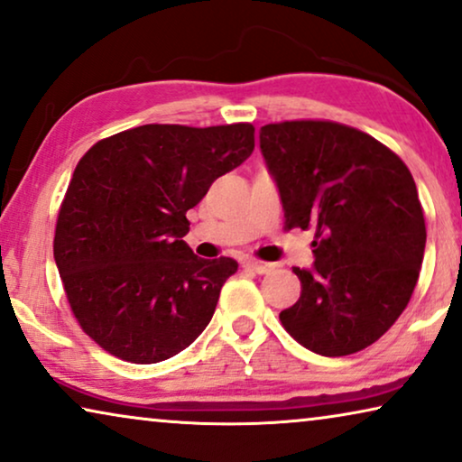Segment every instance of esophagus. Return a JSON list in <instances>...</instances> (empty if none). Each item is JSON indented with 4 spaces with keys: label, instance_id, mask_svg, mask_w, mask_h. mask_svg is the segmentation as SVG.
Wrapping results in <instances>:
<instances>
[{
    "label": "esophagus",
    "instance_id": "1",
    "mask_svg": "<svg viewBox=\"0 0 462 462\" xmlns=\"http://www.w3.org/2000/svg\"><path fill=\"white\" fill-rule=\"evenodd\" d=\"M244 266H245V269L254 271V273H258V275H264V273H271L273 269H275V264H271V263H263V260H256V258L245 260Z\"/></svg>",
    "mask_w": 462,
    "mask_h": 462
}]
</instances>
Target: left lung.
I'll return each mask as SVG.
<instances>
[{
    "instance_id": "8db88e82",
    "label": "left lung",
    "mask_w": 462,
    "mask_h": 462,
    "mask_svg": "<svg viewBox=\"0 0 462 462\" xmlns=\"http://www.w3.org/2000/svg\"><path fill=\"white\" fill-rule=\"evenodd\" d=\"M285 229L314 226V266L300 271L285 331L320 356L375 344L406 309L425 252V217L409 166L375 137L333 120L260 129Z\"/></svg>"
}]
</instances>
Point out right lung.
<instances>
[{"label": "right lung", "mask_w": 462, "mask_h": 462, "mask_svg": "<svg viewBox=\"0 0 462 462\" xmlns=\"http://www.w3.org/2000/svg\"><path fill=\"white\" fill-rule=\"evenodd\" d=\"M254 150V126L143 125L99 139L60 204L53 258L77 323L120 360L153 365L210 323L237 263L198 258L187 210Z\"/></svg>", "instance_id": "right-lung-1"}]
</instances>
